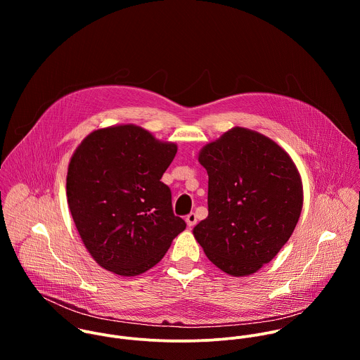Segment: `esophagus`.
<instances>
[{"mask_svg":"<svg viewBox=\"0 0 360 360\" xmlns=\"http://www.w3.org/2000/svg\"><path fill=\"white\" fill-rule=\"evenodd\" d=\"M185 221H186V225H188L189 228H192V226L196 224V215H195L193 212H191L189 215H186Z\"/></svg>","mask_w":360,"mask_h":360,"instance_id":"34e87169","label":"esophagus"}]
</instances>
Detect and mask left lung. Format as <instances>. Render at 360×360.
Listing matches in <instances>:
<instances>
[{"instance_id": "8db88e82", "label": "left lung", "mask_w": 360, "mask_h": 360, "mask_svg": "<svg viewBox=\"0 0 360 360\" xmlns=\"http://www.w3.org/2000/svg\"><path fill=\"white\" fill-rule=\"evenodd\" d=\"M208 218L193 228L208 259L232 276L269 264L290 238L303 205L300 175L272 139L232 128L203 146Z\"/></svg>"}]
</instances>
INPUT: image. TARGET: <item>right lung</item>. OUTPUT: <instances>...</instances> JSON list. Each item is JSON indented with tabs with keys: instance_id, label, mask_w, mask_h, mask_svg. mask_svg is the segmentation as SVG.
Here are the masks:
<instances>
[{
	"instance_id": "right-lung-1",
	"label": "right lung",
	"mask_w": 360,
	"mask_h": 360,
	"mask_svg": "<svg viewBox=\"0 0 360 360\" xmlns=\"http://www.w3.org/2000/svg\"><path fill=\"white\" fill-rule=\"evenodd\" d=\"M176 145L135 125L91 132L75 149L67 175L68 207L98 265L121 276L155 266L186 224L172 211L161 182Z\"/></svg>"
}]
</instances>
